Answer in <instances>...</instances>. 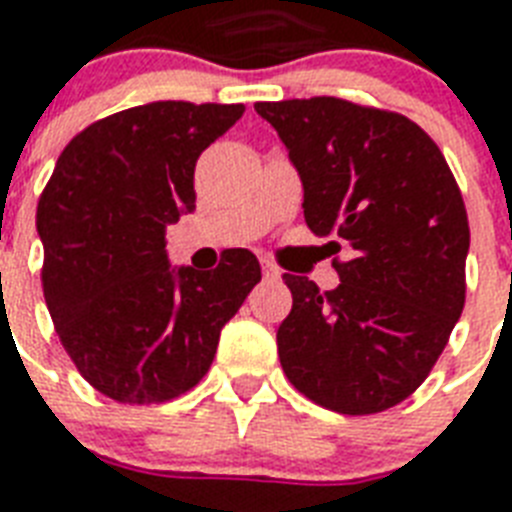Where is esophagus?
<instances>
[{"mask_svg":"<svg viewBox=\"0 0 512 512\" xmlns=\"http://www.w3.org/2000/svg\"><path fill=\"white\" fill-rule=\"evenodd\" d=\"M260 268H263L265 279H279V276H281L279 268H276V265H273L271 260H265V257H260Z\"/></svg>","mask_w":512,"mask_h":512,"instance_id":"34e87169","label":"esophagus"}]
</instances>
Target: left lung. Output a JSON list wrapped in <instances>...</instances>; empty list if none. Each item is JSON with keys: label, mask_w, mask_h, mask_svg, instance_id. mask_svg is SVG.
Wrapping results in <instances>:
<instances>
[{"label": "left lung", "mask_w": 512, "mask_h": 512, "mask_svg": "<svg viewBox=\"0 0 512 512\" xmlns=\"http://www.w3.org/2000/svg\"><path fill=\"white\" fill-rule=\"evenodd\" d=\"M303 183L305 223L348 260L329 292L287 273L281 369L340 414L401 404L465 305L468 212L444 154L412 119L340 98L255 103Z\"/></svg>", "instance_id": "1"}]
</instances>
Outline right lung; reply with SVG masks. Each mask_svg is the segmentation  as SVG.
Masks as SVG:
<instances>
[{
    "label": "right lung",
    "mask_w": 512,
    "mask_h": 512,
    "mask_svg": "<svg viewBox=\"0 0 512 512\" xmlns=\"http://www.w3.org/2000/svg\"><path fill=\"white\" fill-rule=\"evenodd\" d=\"M241 114V103L156 100L90 124L55 164L36 207L44 300L103 396L159 404L191 390L260 281L249 249L201 273L172 265L164 239L196 209V159Z\"/></svg>",
    "instance_id": "1"
}]
</instances>
